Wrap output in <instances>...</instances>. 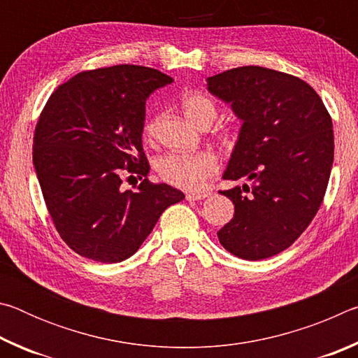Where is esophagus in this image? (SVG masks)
Wrapping results in <instances>:
<instances>
[{
  "mask_svg": "<svg viewBox=\"0 0 358 358\" xmlns=\"http://www.w3.org/2000/svg\"><path fill=\"white\" fill-rule=\"evenodd\" d=\"M210 192H189L186 194V201H202V199L208 197Z\"/></svg>",
  "mask_w": 358,
  "mask_h": 358,
  "instance_id": "obj_1",
  "label": "esophagus"
}]
</instances>
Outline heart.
Segmentation results:
<instances>
[{
	"label": "heart",
	"instance_id": "heart-1",
	"mask_svg": "<svg viewBox=\"0 0 358 358\" xmlns=\"http://www.w3.org/2000/svg\"><path fill=\"white\" fill-rule=\"evenodd\" d=\"M181 107L192 123L202 126L211 123L216 117V106L208 96L202 93H189L181 99ZM159 126V115L153 113L145 120L142 136L147 142L156 137ZM220 171V159L213 151H199V153H167L156 161V172L162 181L180 189L199 191L207 181Z\"/></svg>",
	"mask_w": 358,
	"mask_h": 358
}]
</instances>
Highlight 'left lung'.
I'll use <instances>...</instances> for the list:
<instances>
[{"label":"left lung","instance_id":"left-lung-1","mask_svg":"<svg viewBox=\"0 0 358 358\" xmlns=\"http://www.w3.org/2000/svg\"><path fill=\"white\" fill-rule=\"evenodd\" d=\"M207 82L243 120L224 180L252 181L221 191L235 213L217 232L220 243L246 260L271 257L305 232L322 205L335 151L331 117L313 87L286 72L241 66Z\"/></svg>","mask_w":358,"mask_h":358}]
</instances>
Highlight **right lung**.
<instances>
[{"instance_id": "1", "label": "right lung", "mask_w": 358, "mask_h": 358, "mask_svg": "<svg viewBox=\"0 0 358 358\" xmlns=\"http://www.w3.org/2000/svg\"><path fill=\"white\" fill-rule=\"evenodd\" d=\"M136 64L83 71L50 94L33 137V164L53 226L82 257L115 264L132 256L167 207L185 194L147 178L145 101L171 83ZM143 178L136 192L124 178Z\"/></svg>"}]
</instances>
